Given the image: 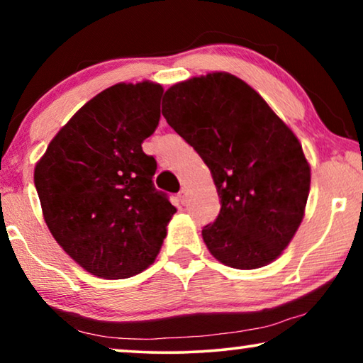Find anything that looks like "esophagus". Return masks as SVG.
Segmentation results:
<instances>
[{"label": "esophagus", "instance_id": "34e87169", "mask_svg": "<svg viewBox=\"0 0 363 363\" xmlns=\"http://www.w3.org/2000/svg\"><path fill=\"white\" fill-rule=\"evenodd\" d=\"M187 195H189V190H187V187H182L181 190H179V194H177V196H179V200H181V203L184 205L187 201Z\"/></svg>", "mask_w": 363, "mask_h": 363}]
</instances>
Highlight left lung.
<instances>
[{
	"label": "left lung",
	"instance_id": "8db88e82",
	"mask_svg": "<svg viewBox=\"0 0 363 363\" xmlns=\"http://www.w3.org/2000/svg\"><path fill=\"white\" fill-rule=\"evenodd\" d=\"M162 113L211 169L220 211L201 230L219 262L257 269L284 253L303 223L311 164L290 126L232 73L211 72L167 89Z\"/></svg>",
	"mask_w": 363,
	"mask_h": 363
}]
</instances>
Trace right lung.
Returning a JSON list of instances; mask_svg holds the SVG:
<instances>
[{"mask_svg":"<svg viewBox=\"0 0 363 363\" xmlns=\"http://www.w3.org/2000/svg\"><path fill=\"white\" fill-rule=\"evenodd\" d=\"M158 83H116L60 128L35 164L49 232L96 277L128 279L155 262L176 213L153 187L143 143L160 121Z\"/></svg>","mask_w":363,"mask_h":363,"instance_id":"add662e5","label":"right lung"}]
</instances>
